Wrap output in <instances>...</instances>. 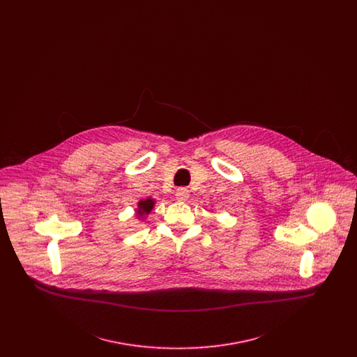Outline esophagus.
<instances>
[{
  "label": "esophagus",
  "instance_id": "34e87169",
  "mask_svg": "<svg viewBox=\"0 0 357 357\" xmlns=\"http://www.w3.org/2000/svg\"><path fill=\"white\" fill-rule=\"evenodd\" d=\"M188 197H190L188 190L185 188V187L178 188V190H176V192H175V198H176V201H179V202H185V201L188 199Z\"/></svg>",
  "mask_w": 357,
  "mask_h": 357
}]
</instances>
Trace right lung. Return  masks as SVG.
I'll return each mask as SVG.
<instances>
[{
  "mask_svg": "<svg viewBox=\"0 0 357 357\" xmlns=\"http://www.w3.org/2000/svg\"><path fill=\"white\" fill-rule=\"evenodd\" d=\"M155 201L153 198H146V199H140L137 202V208H136V217L137 220H144L153 208Z\"/></svg>",
  "mask_w": 357,
  "mask_h": 357,
  "instance_id": "1",
  "label": "right lung"
}]
</instances>
